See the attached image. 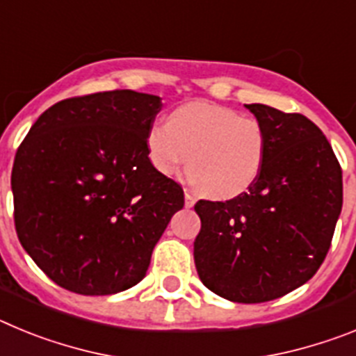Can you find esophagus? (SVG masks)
Segmentation results:
<instances>
[{
    "label": "esophagus",
    "mask_w": 356,
    "mask_h": 356,
    "mask_svg": "<svg viewBox=\"0 0 356 356\" xmlns=\"http://www.w3.org/2000/svg\"><path fill=\"white\" fill-rule=\"evenodd\" d=\"M194 203H196V197H194V194L188 193V191H185V207H187V209H191V207H194Z\"/></svg>",
    "instance_id": "obj_1"
}]
</instances>
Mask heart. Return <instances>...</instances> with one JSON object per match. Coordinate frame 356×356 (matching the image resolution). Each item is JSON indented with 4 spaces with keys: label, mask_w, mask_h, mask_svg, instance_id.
I'll return each mask as SVG.
<instances>
[{
    "label": "heart",
    "mask_w": 356,
    "mask_h": 356,
    "mask_svg": "<svg viewBox=\"0 0 356 356\" xmlns=\"http://www.w3.org/2000/svg\"><path fill=\"white\" fill-rule=\"evenodd\" d=\"M146 144L156 171L178 176L188 165L194 184L217 200L248 193L259 180L269 149L259 119L209 102L181 105L168 122L151 124Z\"/></svg>",
    "instance_id": "1"
}]
</instances>
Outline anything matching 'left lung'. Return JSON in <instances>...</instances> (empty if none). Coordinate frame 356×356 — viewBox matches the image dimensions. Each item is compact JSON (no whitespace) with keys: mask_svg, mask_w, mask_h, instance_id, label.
Instances as JSON below:
<instances>
[{"mask_svg":"<svg viewBox=\"0 0 356 356\" xmlns=\"http://www.w3.org/2000/svg\"><path fill=\"white\" fill-rule=\"evenodd\" d=\"M267 130L259 180L228 201L200 200L194 262L207 289L235 303H264L312 278L342 209V169L310 119L246 105Z\"/></svg>","mask_w":356,"mask_h":356,"instance_id":"1","label":"left lung"}]
</instances>
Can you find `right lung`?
I'll use <instances>...</instances> for the list:
<instances>
[{
  "label": "right lung",
  "instance_id": "add662e5",
  "mask_svg": "<svg viewBox=\"0 0 356 356\" xmlns=\"http://www.w3.org/2000/svg\"><path fill=\"white\" fill-rule=\"evenodd\" d=\"M162 99L135 90L69 97L30 128L12 168L19 242L56 285L83 296L127 291L184 209L156 171L146 135Z\"/></svg>",
  "mask_w": 356,
  "mask_h": 356
}]
</instances>
